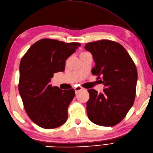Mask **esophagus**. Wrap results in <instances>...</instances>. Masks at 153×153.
I'll return each mask as SVG.
<instances>
[{
    "mask_svg": "<svg viewBox=\"0 0 153 153\" xmlns=\"http://www.w3.org/2000/svg\"><path fill=\"white\" fill-rule=\"evenodd\" d=\"M74 90H75V92H76V94H77L82 90V88L81 87H75Z\"/></svg>",
    "mask_w": 153,
    "mask_h": 153,
    "instance_id": "obj_1",
    "label": "esophagus"
}]
</instances>
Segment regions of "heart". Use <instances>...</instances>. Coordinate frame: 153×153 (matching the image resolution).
Masks as SVG:
<instances>
[{
    "instance_id": "heart-1",
    "label": "heart",
    "mask_w": 153,
    "mask_h": 153,
    "mask_svg": "<svg viewBox=\"0 0 153 153\" xmlns=\"http://www.w3.org/2000/svg\"><path fill=\"white\" fill-rule=\"evenodd\" d=\"M83 53H82V54H83Z\"/></svg>"
}]
</instances>
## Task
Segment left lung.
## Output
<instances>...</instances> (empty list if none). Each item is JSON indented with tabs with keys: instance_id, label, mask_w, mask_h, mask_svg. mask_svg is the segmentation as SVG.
<instances>
[{
	"instance_id": "obj_1",
	"label": "left lung",
	"mask_w": 153,
	"mask_h": 153,
	"mask_svg": "<svg viewBox=\"0 0 153 153\" xmlns=\"http://www.w3.org/2000/svg\"><path fill=\"white\" fill-rule=\"evenodd\" d=\"M85 49L91 53L95 66L93 75L102 76V93L88 90L87 113L93 123L113 126L121 122L134 105L137 71L128 52L114 41L101 40L89 43Z\"/></svg>"
}]
</instances>
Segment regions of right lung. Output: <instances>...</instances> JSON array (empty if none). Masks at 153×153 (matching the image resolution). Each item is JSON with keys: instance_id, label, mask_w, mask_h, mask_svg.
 <instances>
[{"instance_id": "right-lung-1", "label": "right lung", "mask_w": 153, "mask_h": 153, "mask_svg": "<svg viewBox=\"0 0 153 153\" xmlns=\"http://www.w3.org/2000/svg\"><path fill=\"white\" fill-rule=\"evenodd\" d=\"M80 45L43 39L32 45L22 58L19 95L29 117L41 128H56L66 122L75 91L53 87L51 82L54 74L64 71L66 60Z\"/></svg>"}]
</instances>
